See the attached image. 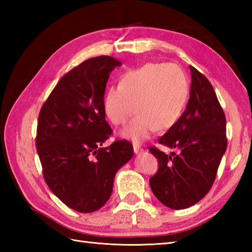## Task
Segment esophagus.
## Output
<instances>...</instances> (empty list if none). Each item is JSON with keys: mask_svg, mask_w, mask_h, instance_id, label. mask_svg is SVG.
Listing matches in <instances>:
<instances>
[{"mask_svg": "<svg viewBox=\"0 0 252 252\" xmlns=\"http://www.w3.org/2000/svg\"><path fill=\"white\" fill-rule=\"evenodd\" d=\"M133 151L135 154H141L143 153V148H141L138 145H133Z\"/></svg>", "mask_w": 252, "mask_h": 252, "instance_id": "esophagus-1", "label": "esophagus"}]
</instances>
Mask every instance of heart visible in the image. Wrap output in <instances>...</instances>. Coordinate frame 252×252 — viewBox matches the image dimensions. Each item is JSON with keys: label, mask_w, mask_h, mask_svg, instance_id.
Masks as SVG:
<instances>
[{"label": "heart", "mask_w": 252, "mask_h": 252, "mask_svg": "<svg viewBox=\"0 0 252 252\" xmlns=\"http://www.w3.org/2000/svg\"><path fill=\"white\" fill-rule=\"evenodd\" d=\"M189 96V80L175 63H154L123 76L119 87L107 89L103 98L106 117L115 126H125L121 136L134 143L153 133L168 131L183 115Z\"/></svg>", "instance_id": "heart-1"}]
</instances>
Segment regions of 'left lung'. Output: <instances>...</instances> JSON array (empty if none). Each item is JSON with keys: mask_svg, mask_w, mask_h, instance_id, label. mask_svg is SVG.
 <instances>
[{"mask_svg": "<svg viewBox=\"0 0 252 252\" xmlns=\"http://www.w3.org/2000/svg\"><path fill=\"white\" fill-rule=\"evenodd\" d=\"M191 84L186 109L158 143L175 149L170 155L149 147L158 159L149 185L157 199L180 210L195 205L210 190L227 147L226 119L209 80L189 66Z\"/></svg>", "mask_w": 252, "mask_h": 252, "instance_id": "obj_1", "label": "left lung"}]
</instances>
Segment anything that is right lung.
Segmentation results:
<instances>
[{
    "mask_svg": "<svg viewBox=\"0 0 252 252\" xmlns=\"http://www.w3.org/2000/svg\"><path fill=\"white\" fill-rule=\"evenodd\" d=\"M121 63L93 57L63 76L43 104L35 146L50 189L69 208L90 213L108 201L117 171L133 156L126 140L108 147L112 134L103 98L109 73Z\"/></svg>",
    "mask_w": 252,
    "mask_h": 252,
    "instance_id": "obj_1",
    "label": "right lung"
}]
</instances>
